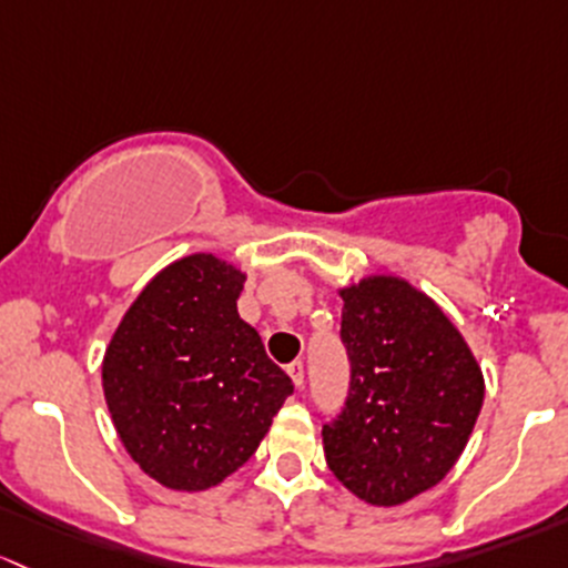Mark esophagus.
<instances>
[{
	"label": "esophagus",
	"mask_w": 568,
	"mask_h": 568,
	"mask_svg": "<svg viewBox=\"0 0 568 568\" xmlns=\"http://www.w3.org/2000/svg\"><path fill=\"white\" fill-rule=\"evenodd\" d=\"M286 372H290V377H292V383H295V388L301 390L303 383H306V369H303L301 361H295V364L286 366Z\"/></svg>",
	"instance_id": "34e87169"
}]
</instances>
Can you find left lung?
I'll return each mask as SVG.
<instances>
[{
  "instance_id": "left-lung-1",
  "label": "left lung",
  "mask_w": 568,
  "mask_h": 568,
  "mask_svg": "<svg viewBox=\"0 0 568 568\" xmlns=\"http://www.w3.org/2000/svg\"><path fill=\"white\" fill-rule=\"evenodd\" d=\"M344 407L323 426L327 467L361 500L399 506L443 481L476 426L484 377L432 297L396 276L342 290Z\"/></svg>"
}]
</instances>
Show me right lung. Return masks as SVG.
<instances>
[{"instance_id": "add662e5", "label": "right lung", "mask_w": 568, "mask_h": 568, "mask_svg": "<svg viewBox=\"0 0 568 568\" xmlns=\"http://www.w3.org/2000/svg\"><path fill=\"white\" fill-rule=\"evenodd\" d=\"M243 282L219 256H183L144 286L111 336L103 394L114 429L169 489L224 481L292 394V379L237 314Z\"/></svg>"}]
</instances>
